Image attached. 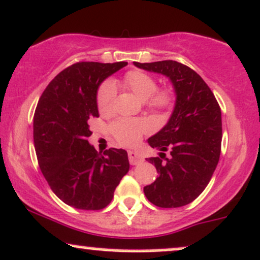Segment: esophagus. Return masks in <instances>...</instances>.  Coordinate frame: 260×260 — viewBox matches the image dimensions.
<instances>
[{
  "label": "esophagus",
  "mask_w": 260,
  "mask_h": 260,
  "mask_svg": "<svg viewBox=\"0 0 260 260\" xmlns=\"http://www.w3.org/2000/svg\"><path fill=\"white\" fill-rule=\"evenodd\" d=\"M127 155H129V161L131 166H137V164H140L141 161H143V157L139 153V152L129 151L127 152Z\"/></svg>",
  "instance_id": "34e87169"
}]
</instances>
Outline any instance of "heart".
I'll use <instances>...</instances> for the list:
<instances>
[{"mask_svg": "<svg viewBox=\"0 0 260 260\" xmlns=\"http://www.w3.org/2000/svg\"><path fill=\"white\" fill-rule=\"evenodd\" d=\"M124 84L135 92L146 106L153 111H168L175 103V93L172 87H158L157 79L142 70H130L124 75ZM117 97L115 82L107 79L101 82L96 93V105L100 113H111ZM109 133L115 141L123 146H134L148 130V125L142 119L119 118L109 125Z\"/></svg>", "mask_w": 260, "mask_h": 260, "instance_id": "obj_1", "label": "heart"}]
</instances>
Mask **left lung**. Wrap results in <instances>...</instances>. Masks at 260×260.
<instances>
[{
  "label": "left lung",
  "mask_w": 260,
  "mask_h": 260,
  "mask_svg": "<svg viewBox=\"0 0 260 260\" xmlns=\"http://www.w3.org/2000/svg\"><path fill=\"white\" fill-rule=\"evenodd\" d=\"M139 68L167 75L174 85L176 103L169 121L149 137L159 157L147 158L158 178L143 187L146 197L160 208L191 203L209 184L221 151V111L206 81L185 64L175 60L134 62ZM169 150L167 157L164 151Z\"/></svg>",
  "instance_id": "obj_1"
}]
</instances>
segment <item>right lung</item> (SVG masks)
Returning a JSON list of instances; mask_svg holds the SVG:
<instances>
[{
	"mask_svg": "<svg viewBox=\"0 0 260 260\" xmlns=\"http://www.w3.org/2000/svg\"><path fill=\"white\" fill-rule=\"evenodd\" d=\"M126 62H78L63 69L40 97L34 114L39 167L54 194L76 209L106 208L129 172L125 149L97 152L87 121L99 118L97 88Z\"/></svg>",
	"mask_w": 260,
	"mask_h": 260,
	"instance_id": "add662e5",
	"label": "right lung"
}]
</instances>
